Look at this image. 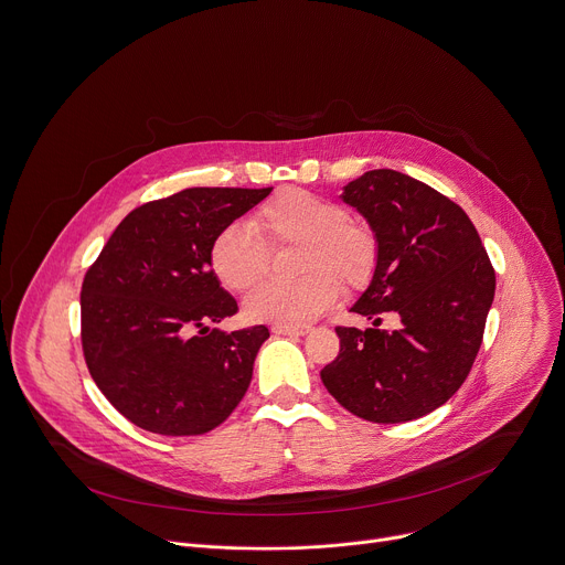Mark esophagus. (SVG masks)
<instances>
[{"label": "esophagus", "mask_w": 565, "mask_h": 565, "mask_svg": "<svg viewBox=\"0 0 565 565\" xmlns=\"http://www.w3.org/2000/svg\"><path fill=\"white\" fill-rule=\"evenodd\" d=\"M271 332L278 334V337H302V334L309 332V328H305V326L302 328L300 326H296V328L294 326H274Z\"/></svg>", "instance_id": "obj_1"}]
</instances>
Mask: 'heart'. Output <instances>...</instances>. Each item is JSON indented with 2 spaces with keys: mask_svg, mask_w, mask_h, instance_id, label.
<instances>
[{
  "mask_svg": "<svg viewBox=\"0 0 565 565\" xmlns=\"http://www.w3.org/2000/svg\"><path fill=\"white\" fill-rule=\"evenodd\" d=\"M254 226L228 224L211 244V265L233 291L260 282L271 265V246L300 244L298 280H267L244 302L246 317L274 326L315 321L345 287L370 280L377 265V237L348 211L302 188H285L254 213Z\"/></svg>",
  "mask_w": 565,
  "mask_h": 565,
  "instance_id": "heart-1",
  "label": "heart"
}]
</instances>
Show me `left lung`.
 <instances>
[{
    "instance_id": "left-lung-1",
    "label": "left lung",
    "mask_w": 565,
    "mask_h": 565,
    "mask_svg": "<svg viewBox=\"0 0 565 565\" xmlns=\"http://www.w3.org/2000/svg\"><path fill=\"white\" fill-rule=\"evenodd\" d=\"M377 237V265L352 311L374 328H337L339 356L321 370L352 415L399 424L428 415L465 384L482 343L495 274L469 215L397 170H370L343 188ZM384 310L403 330L377 331Z\"/></svg>"
}]
</instances>
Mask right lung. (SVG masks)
I'll list each match as a JSON object with an SVG mask.
<instances>
[{"label": "right lung", "mask_w": 565, "mask_h": 565, "mask_svg": "<svg viewBox=\"0 0 565 565\" xmlns=\"http://www.w3.org/2000/svg\"><path fill=\"white\" fill-rule=\"evenodd\" d=\"M271 188H185L135 209L109 235L81 289L92 380L132 424L202 435L242 402L265 326L222 332L237 302L211 269L215 235Z\"/></svg>", "instance_id": "obj_1"}]
</instances>
